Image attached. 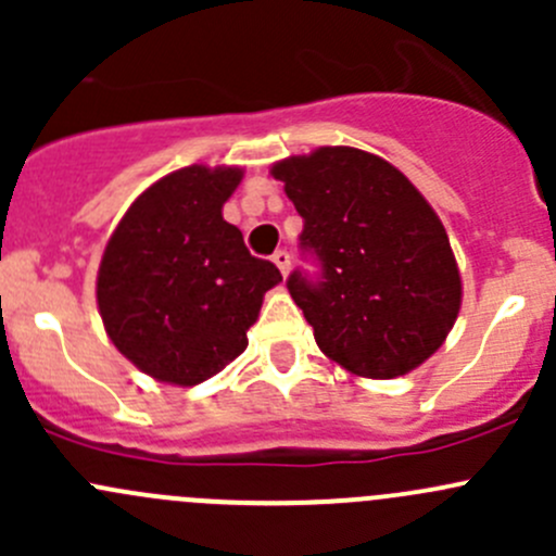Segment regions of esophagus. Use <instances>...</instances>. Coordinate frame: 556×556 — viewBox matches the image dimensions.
Returning <instances> with one entry per match:
<instances>
[{
	"instance_id": "esophagus-1",
	"label": "esophagus",
	"mask_w": 556,
	"mask_h": 556,
	"mask_svg": "<svg viewBox=\"0 0 556 556\" xmlns=\"http://www.w3.org/2000/svg\"><path fill=\"white\" fill-rule=\"evenodd\" d=\"M271 261L277 263V268H279V271H282V277L290 271V252L288 250H277L271 255Z\"/></svg>"
}]
</instances>
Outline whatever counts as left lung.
Segmentation results:
<instances>
[{
	"label": "left lung",
	"mask_w": 556,
	"mask_h": 556,
	"mask_svg": "<svg viewBox=\"0 0 556 556\" xmlns=\"http://www.w3.org/2000/svg\"><path fill=\"white\" fill-rule=\"evenodd\" d=\"M271 174L304 217L299 242L317 274L293 271L288 290L317 346L368 379H395L428 361L463 299L450 237L433 206L384 159L319 148Z\"/></svg>",
	"instance_id": "obj_1"
}]
</instances>
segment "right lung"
I'll use <instances>...</instances> for the list:
<instances>
[{
    "label": "right lung",
    "instance_id": "obj_1",
    "mask_svg": "<svg viewBox=\"0 0 556 556\" xmlns=\"http://www.w3.org/2000/svg\"><path fill=\"white\" fill-rule=\"evenodd\" d=\"M242 169L185 166L150 185L117 223L97 279L106 336L159 382L215 377L247 346L263 293L282 282L250 255L223 204Z\"/></svg>",
    "mask_w": 556,
    "mask_h": 556
}]
</instances>
